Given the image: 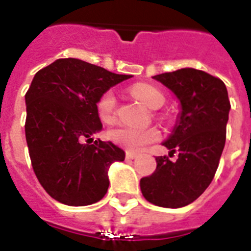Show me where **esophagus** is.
<instances>
[{
    "instance_id": "esophagus-1",
    "label": "esophagus",
    "mask_w": 251,
    "mask_h": 251,
    "mask_svg": "<svg viewBox=\"0 0 251 251\" xmlns=\"http://www.w3.org/2000/svg\"><path fill=\"white\" fill-rule=\"evenodd\" d=\"M137 156H138V153L133 152V151H127V152H126V157H127V159H135Z\"/></svg>"
}]
</instances>
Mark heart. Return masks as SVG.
I'll return each instance as SVG.
<instances>
[{
	"label": "heart",
	"instance_id": "1",
	"mask_svg": "<svg viewBox=\"0 0 251 251\" xmlns=\"http://www.w3.org/2000/svg\"><path fill=\"white\" fill-rule=\"evenodd\" d=\"M130 92L143 105L156 109L164 104V94L160 88L150 83H135ZM116 112V96L112 91H106L98 101V113L102 121H110ZM110 139L129 151H139L150 143L159 139V131L153 127H133L121 126L109 131Z\"/></svg>",
	"mask_w": 251,
	"mask_h": 251
}]
</instances>
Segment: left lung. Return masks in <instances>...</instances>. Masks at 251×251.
Wrapping results in <instances>:
<instances>
[{"label":"left lung","mask_w":251,"mask_h":251,"mask_svg":"<svg viewBox=\"0 0 251 251\" xmlns=\"http://www.w3.org/2000/svg\"><path fill=\"white\" fill-rule=\"evenodd\" d=\"M178 99L181 112L173 131L163 142L178 159L156 157V169L141 179L150 203L167 208L187 206L203 194L214 178L226 145L230 102L222 79L185 68L153 76Z\"/></svg>","instance_id":"obj_1"}]
</instances>
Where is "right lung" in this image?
<instances>
[{
    "instance_id": "obj_1",
    "label": "right lung",
    "mask_w": 251,
    "mask_h": 251,
    "mask_svg": "<svg viewBox=\"0 0 251 251\" xmlns=\"http://www.w3.org/2000/svg\"><path fill=\"white\" fill-rule=\"evenodd\" d=\"M129 78L78 58H60L35 74L25 96V141L33 172L53 199L87 206L106 194L108 169L125 152L112 142L82 141L102 129L99 99Z\"/></svg>"
}]
</instances>
